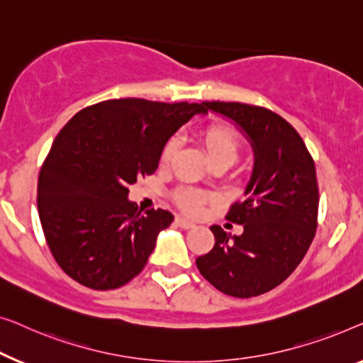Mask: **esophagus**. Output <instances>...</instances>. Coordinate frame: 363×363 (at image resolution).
<instances>
[{
    "instance_id": "esophagus-1",
    "label": "esophagus",
    "mask_w": 363,
    "mask_h": 363,
    "mask_svg": "<svg viewBox=\"0 0 363 363\" xmlns=\"http://www.w3.org/2000/svg\"><path fill=\"white\" fill-rule=\"evenodd\" d=\"M176 225L177 227H181V228H186V230H187V228H192L194 227V223L192 222H189V220H186V218H184V217H176Z\"/></svg>"
}]
</instances>
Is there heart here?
<instances>
[{
  "label": "heart",
  "mask_w": 363,
  "mask_h": 363,
  "mask_svg": "<svg viewBox=\"0 0 363 363\" xmlns=\"http://www.w3.org/2000/svg\"><path fill=\"white\" fill-rule=\"evenodd\" d=\"M201 141L208 160L212 164L216 162H225V164H233L238 160L240 151H242V140H240L237 133L223 125H208L201 130ZM177 152V141L172 138L166 143L164 150H162L161 161L162 164H169L172 157ZM213 201L212 194L197 191V189L184 187L176 192V203L177 207L189 216H199L203 211V207L208 202Z\"/></svg>",
  "instance_id": "b5f03b06"
}]
</instances>
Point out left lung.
I'll return each mask as SVG.
<instances>
[{"mask_svg": "<svg viewBox=\"0 0 363 363\" xmlns=\"http://www.w3.org/2000/svg\"><path fill=\"white\" fill-rule=\"evenodd\" d=\"M235 121L252 143L255 166L245 201L227 220L243 225L233 235L212 225L216 245L196 259L213 288L233 298H253L281 284L303 262L318 228L315 166L299 133L274 111L238 101H203Z\"/></svg>", "mask_w": 363, "mask_h": 363, "instance_id": "left-lung-1", "label": "left lung"}]
</instances>
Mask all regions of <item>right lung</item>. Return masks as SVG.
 <instances>
[{
	"instance_id": "1",
	"label": "right lung",
	"mask_w": 363,
	"mask_h": 363,
	"mask_svg": "<svg viewBox=\"0 0 363 363\" xmlns=\"http://www.w3.org/2000/svg\"><path fill=\"white\" fill-rule=\"evenodd\" d=\"M202 104L106 100L80 110L59 131L38 181L40 225L64 273L96 291L141 273L171 212L141 213L128 201L138 177L160 166L166 143Z\"/></svg>"
}]
</instances>
